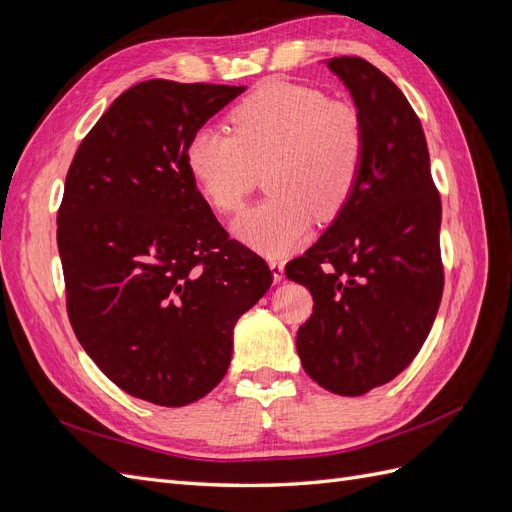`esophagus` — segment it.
Wrapping results in <instances>:
<instances>
[{
    "instance_id": "34e87169",
    "label": "esophagus",
    "mask_w": 512,
    "mask_h": 512,
    "mask_svg": "<svg viewBox=\"0 0 512 512\" xmlns=\"http://www.w3.org/2000/svg\"><path fill=\"white\" fill-rule=\"evenodd\" d=\"M269 267L273 273V282L280 284L284 280V262L282 260H269Z\"/></svg>"
}]
</instances>
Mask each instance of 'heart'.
<instances>
[{
    "instance_id": "b5f03b06",
    "label": "heart",
    "mask_w": 512,
    "mask_h": 512,
    "mask_svg": "<svg viewBox=\"0 0 512 512\" xmlns=\"http://www.w3.org/2000/svg\"><path fill=\"white\" fill-rule=\"evenodd\" d=\"M235 136L200 128L185 164L200 194L220 213L239 211L260 170L271 198L232 222L239 241L265 256L297 247L318 218H335L359 183L367 134L361 113L322 91L271 81L230 113Z\"/></svg>"
}]
</instances>
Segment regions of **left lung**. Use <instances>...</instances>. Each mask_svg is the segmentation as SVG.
Instances as JSON below:
<instances>
[{
    "label": "left lung",
    "mask_w": 512,
    "mask_h": 512,
    "mask_svg": "<svg viewBox=\"0 0 512 512\" xmlns=\"http://www.w3.org/2000/svg\"><path fill=\"white\" fill-rule=\"evenodd\" d=\"M324 64L363 117L365 160L346 207L286 277L314 297L297 333L307 376L359 397L401 374L436 320L442 205L421 121L399 87L361 57Z\"/></svg>",
    "instance_id": "1"
}]
</instances>
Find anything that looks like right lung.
I'll use <instances>...</instances> for the list:
<instances>
[{
	"mask_svg": "<svg viewBox=\"0 0 512 512\" xmlns=\"http://www.w3.org/2000/svg\"><path fill=\"white\" fill-rule=\"evenodd\" d=\"M245 87L153 79L108 106L70 164L57 215L68 316L119 389L179 408L220 384L237 320L273 282L228 239L185 149Z\"/></svg>",
	"mask_w": 512,
	"mask_h": 512,
	"instance_id": "add662e5",
	"label": "right lung"
}]
</instances>
